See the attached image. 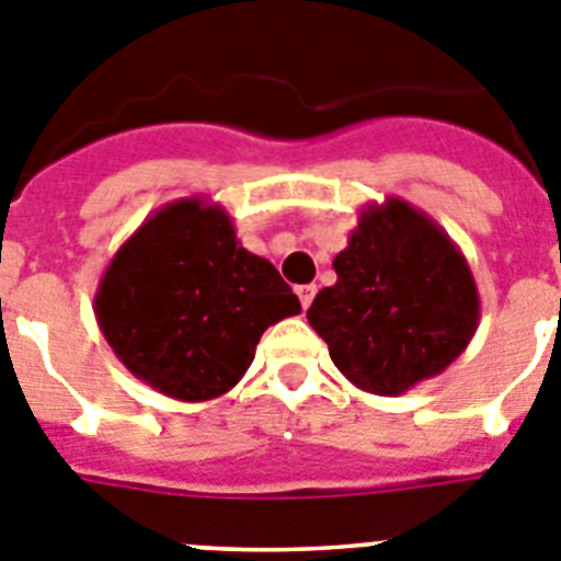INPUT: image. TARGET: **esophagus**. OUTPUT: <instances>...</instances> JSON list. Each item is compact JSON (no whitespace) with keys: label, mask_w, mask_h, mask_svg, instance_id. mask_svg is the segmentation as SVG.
Segmentation results:
<instances>
[{"label":"esophagus","mask_w":561,"mask_h":561,"mask_svg":"<svg viewBox=\"0 0 561 561\" xmlns=\"http://www.w3.org/2000/svg\"><path fill=\"white\" fill-rule=\"evenodd\" d=\"M295 291H297V297H300V306H304V309H309L311 300H314V295H317V286L304 284V286H297Z\"/></svg>","instance_id":"obj_1"}]
</instances>
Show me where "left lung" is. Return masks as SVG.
<instances>
[{
  "instance_id": "1",
  "label": "left lung",
  "mask_w": 561,
  "mask_h": 561,
  "mask_svg": "<svg viewBox=\"0 0 561 561\" xmlns=\"http://www.w3.org/2000/svg\"><path fill=\"white\" fill-rule=\"evenodd\" d=\"M334 272L336 284L320 289L306 317L340 374L365 393L401 396L444 374L478 331L469 261L410 202L362 207Z\"/></svg>"
}]
</instances>
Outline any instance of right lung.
Returning a JSON list of instances; mask_svg holds the SVG:
<instances>
[{
	"label": "right lung",
	"instance_id": "obj_1",
	"mask_svg": "<svg viewBox=\"0 0 561 561\" xmlns=\"http://www.w3.org/2000/svg\"><path fill=\"white\" fill-rule=\"evenodd\" d=\"M300 314L280 272L236 238L221 205L187 196L148 216L114 252L95 317L128 374L176 401L241 381L270 325Z\"/></svg>",
	"mask_w": 561,
	"mask_h": 561
}]
</instances>
